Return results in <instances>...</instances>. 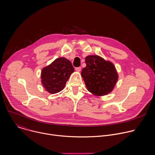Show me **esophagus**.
Listing matches in <instances>:
<instances>
[{
  "mask_svg": "<svg viewBox=\"0 0 155 155\" xmlns=\"http://www.w3.org/2000/svg\"><path fill=\"white\" fill-rule=\"evenodd\" d=\"M81 67H78V68H75V70H76V71H77V72H80V71H81Z\"/></svg>",
  "mask_w": 155,
  "mask_h": 155,
  "instance_id": "esophagus-1",
  "label": "esophagus"
}]
</instances>
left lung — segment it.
Returning a JSON list of instances; mask_svg holds the SVG:
<instances>
[{"label": "left lung", "mask_w": 155, "mask_h": 155, "mask_svg": "<svg viewBox=\"0 0 155 155\" xmlns=\"http://www.w3.org/2000/svg\"><path fill=\"white\" fill-rule=\"evenodd\" d=\"M85 63L81 74L87 90L98 96L111 92L118 80L114 64L97 55L86 57Z\"/></svg>", "instance_id": "8db88e82"}]
</instances>
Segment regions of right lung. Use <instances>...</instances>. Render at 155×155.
<instances>
[{
	"instance_id": "add662e5",
	"label": "right lung",
	"mask_w": 155,
	"mask_h": 155,
	"mask_svg": "<svg viewBox=\"0 0 155 155\" xmlns=\"http://www.w3.org/2000/svg\"><path fill=\"white\" fill-rule=\"evenodd\" d=\"M74 72V67L69 60L63 57L57 58L42 69V84L49 93L56 94L63 89L66 81Z\"/></svg>"
}]
</instances>
